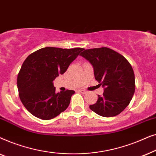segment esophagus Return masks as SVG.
Masks as SVG:
<instances>
[{
    "mask_svg": "<svg viewBox=\"0 0 156 156\" xmlns=\"http://www.w3.org/2000/svg\"><path fill=\"white\" fill-rule=\"evenodd\" d=\"M80 91L82 94H87V91L86 90H84V89H80Z\"/></svg>",
    "mask_w": 156,
    "mask_h": 156,
    "instance_id": "esophagus-1",
    "label": "esophagus"
}]
</instances>
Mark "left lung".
I'll return each mask as SVG.
<instances>
[{
	"label": "left lung",
	"instance_id": "1",
	"mask_svg": "<svg viewBox=\"0 0 156 156\" xmlns=\"http://www.w3.org/2000/svg\"><path fill=\"white\" fill-rule=\"evenodd\" d=\"M80 55L94 68L96 80L104 87L91 111L104 117L117 116L131 101L135 92V76L131 64L122 55L108 48L84 50Z\"/></svg>",
	"mask_w": 156,
	"mask_h": 156
}]
</instances>
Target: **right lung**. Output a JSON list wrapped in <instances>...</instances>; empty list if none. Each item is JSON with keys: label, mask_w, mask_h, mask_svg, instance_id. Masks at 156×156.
Masks as SVG:
<instances>
[{"label": "right lung", "mask_w": 156, "mask_h": 156, "mask_svg": "<svg viewBox=\"0 0 156 156\" xmlns=\"http://www.w3.org/2000/svg\"><path fill=\"white\" fill-rule=\"evenodd\" d=\"M83 50L47 47L27 57L18 73L17 85L20 101L31 114L49 120L67 109L75 91L56 93L53 81L67 71Z\"/></svg>", "instance_id": "obj_1"}]
</instances>
